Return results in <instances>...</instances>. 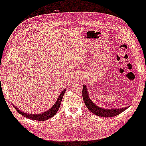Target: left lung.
I'll return each mask as SVG.
<instances>
[{"label": "left lung", "instance_id": "obj_1", "mask_svg": "<svg viewBox=\"0 0 146 146\" xmlns=\"http://www.w3.org/2000/svg\"><path fill=\"white\" fill-rule=\"evenodd\" d=\"M82 96H83V99L84 103H85L86 106L88 109L90 111L95 115H98L100 117H113L115 115H118L122 112L127 109L128 108H123L120 109H105L101 108L99 107L96 106L95 104L92 103L89 98L87 88L86 87V85L83 86V90H82Z\"/></svg>", "mask_w": 146, "mask_h": 146}]
</instances>
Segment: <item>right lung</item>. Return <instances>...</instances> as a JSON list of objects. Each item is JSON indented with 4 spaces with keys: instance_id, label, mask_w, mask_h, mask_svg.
<instances>
[{
    "instance_id": "obj_1",
    "label": "right lung",
    "mask_w": 146,
    "mask_h": 146,
    "mask_svg": "<svg viewBox=\"0 0 146 146\" xmlns=\"http://www.w3.org/2000/svg\"><path fill=\"white\" fill-rule=\"evenodd\" d=\"M65 91H66V89H64V90H63L62 92H61V94H60L58 99H57V101H56L55 104L53 105V107H52L50 110H49L48 111L44 112V113H42L40 114L26 113H24V112L21 111L20 110H18V109H17L13 105V106L15 108V110L18 111L19 113L21 114V115H22L23 116L27 117V118L31 119V120H38V121L47 120H48V119L51 118L52 117H53L54 115L56 113V112L58 111L60 106L61 101H62V97L63 96H64V93H65Z\"/></svg>"
}]
</instances>
